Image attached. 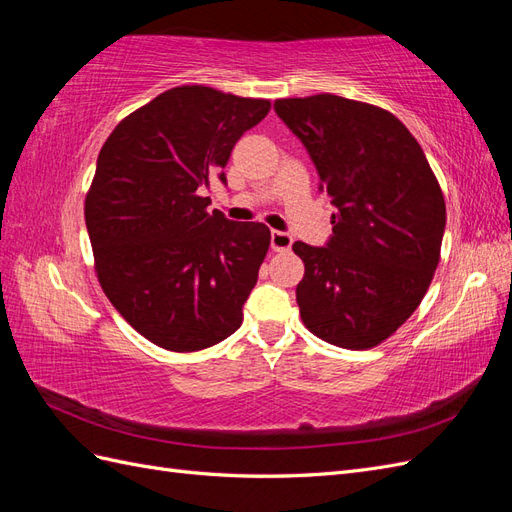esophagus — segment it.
<instances>
[{
	"mask_svg": "<svg viewBox=\"0 0 512 512\" xmlns=\"http://www.w3.org/2000/svg\"><path fill=\"white\" fill-rule=\"evenodd\" d=\"M292 247V237L284 230H273L271 232V250L273 252H288Z\"/></svg>",
	"mask_w": 512,
	"mask_h": 512,
	"instance_id": "esophagus-1",
	"label": "esophagus"
}]
</instances>
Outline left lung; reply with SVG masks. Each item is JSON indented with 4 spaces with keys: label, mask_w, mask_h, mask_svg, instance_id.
<instances>
[{
    "label": "left lung",
    "mask_w": 512,
    "mask_h": 512,
    "mask_svg": "<svg viewBox=\"0 0 512 512\" xmlns=\"http://www.w3.org/2000/svg\"><path fill=\"white\" fill-rule=\"evenodd\" d=\"M331 198L333 235L297 241L305 327L339 348L378 346L404 324L440 260L446 207L421 145L395 115L333 94L273 104Z\"/></svg>",
    "instance_id": "left-lung-1"
}]
</instances>
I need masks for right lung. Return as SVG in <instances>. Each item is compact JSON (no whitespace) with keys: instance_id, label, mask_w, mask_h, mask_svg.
Segmentation results:
<instances>
[{"instance_id":"obj_1","label":"right lung","mask_w":512,"mask_h":512,"mask_svg":"<svg viewBox=\"0 0 512 512\" xmlns=\"http://www.w3.org/2000/svg\"><path fill=\"white\" fill-rule=\"evenodd\" d=\"M269 100L203 85L168 89L123 119L100 149L85 224L104 294L151 344L194 352L243 322L271 232L207 211L209 181Z\"/></svg>"}]
</instances>
